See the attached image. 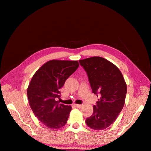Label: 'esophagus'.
Masks as SVG:
<instances>
[{
	"instance_id": "esophagus-1",
	"label": "esophagus",
	"mask_w": 151,
	"mask_h": 151,
	"mask_svg": "<svg viewBox=\"0 0 151 151\" xmlns=\"http://www.w3.org/2000/svg\"><path fill=\"white\" fill-rule=\"evenodd\" d=\"M75 106L77 107V108H81V106H82V105L81 104H75Z\"/></svg>"
}]
</instances>
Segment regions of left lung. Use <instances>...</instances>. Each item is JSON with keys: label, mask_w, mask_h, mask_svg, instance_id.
Wrapping results in <instances>:
<instances>
[{"label": "left lung", "mask_w": 151, "mask_h": 151, "mask_svg": "<svg viewBox=\"0 0 151 151\" xmlns=\"http://www.w3.org/2000/svg\"><path fill=\"white\" fill-rule=\"evenodd\" d=\"M79 62L87 72L93 93L99 96L93 114L85 122L93 129H104L114 123L123 109L126 81L120 70L104 58L93 56Z\"/></svg>", "instance_id": "obj_1"}]
</instances>
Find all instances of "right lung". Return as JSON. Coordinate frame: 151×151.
<instances>
[{"instance_id": "obj_1", "label": "right lung", "mask_w": 151, "mask_h": 151, "mask_svg": "<svg viewBox=\"0 0 151 151\" xmlns=\"http://www.w3.org/2000/svg\"><path fill=\"white\" fill-rule=\"evenodd\" d=\"M78 61L47 62L37 71L28 86L27 98L34 114L45 126L52 129L61 128L67 123L72 107L59 104L60 89L78 69Z\"/></svg>"}]
</instances>
